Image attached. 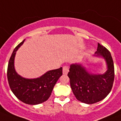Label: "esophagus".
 <instances>
[{
    "instance_id": "34e87169",
    "label": "esophagus",
    "mask_w": 121,
    "mask_h": 121,
    "mask_svg": "<svg viewBox=\"0 0 121 121\" xmlns=\"http://www.w3.org/2000/svg\"><path fill=\"white\" fill-rule=\"evenodd\" d=\"M68 72H69V68L68 66H63V73L64 75H67Z\"/></svg>"
}]
</instances>
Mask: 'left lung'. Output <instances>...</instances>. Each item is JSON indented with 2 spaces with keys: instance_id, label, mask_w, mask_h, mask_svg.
Listing matches in <instances>:
<instances>
[{
  "instance_id": "obj_1",
  "label": "left lung",
  "mask_w": 121,
  "mask_h": 121,
  "mask_svg": "<svg viewBox=\"0 0 121 121\" xmlns=\"http://www.w3.org/2000/svg\"><path fill=\"white\" fill-rule=\"evenodd\" d=\"M95 56L102 57L106 61L107 70L104 74L88 73L81 64L70 65L68 76L70 86L77 99L83 103L92 104L105 99L112 88L114 66L108 49L98 43Z\"/></svg>"
}]
</instances>
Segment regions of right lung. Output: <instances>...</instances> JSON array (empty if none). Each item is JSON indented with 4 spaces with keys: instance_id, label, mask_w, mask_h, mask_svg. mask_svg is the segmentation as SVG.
Segmentation results:
<instances>
[{
    "instance_id": "right-lung-1",
    "label": "right lung",
    "mask_w": 121,
    "mask_h": 121,
    "mask_svg": "<svg viewBox=\"0 0 121 121\" xmlns=\"http://www.w3.org/2000/svg\"><path fill=\"white\" fill-rule=\"evenodd\" d=\"M24 41L19 44L12 52L7 67V79L10 89L18 99L27 104L36 105L49 99L54 86L62 75L63 68L49 70L40 77L33 79L20 76L14 68V58L16 51Z\"/></svg>"
}]
</instances>
